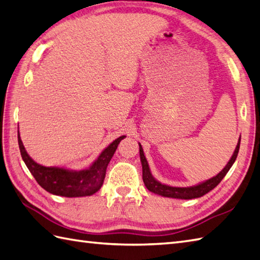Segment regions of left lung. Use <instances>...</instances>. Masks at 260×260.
Segmentation results:
<instances>
[{"label": "left lung", "instance_id": "left-lung-1", "mask_svg": "<svg viewBox=\"0 0 260 260\" xmlns=\"http://www.w3.org/2000/svg\"><path fill=\"white\" fill-rule=\"evenodd\" d=\"M239 147H240V139L237 143V147H236V149H235V152L233 154L232 159L228 161L227 166L224 167V168L220 172H219V174L216 177H213V178L209 179V180H207L203 183H199V184H197V186L187 187V188H179V187L167 186V184H162V183H160L159 181L155 180V179L152 177L151 172H150L149 165L147 162L145 153H143L142 147L139 143L140 160H141V165H142L143 182H145V186L147 187L149 191L160 194V196H164V197L177 198V199H193V198L203 197L204 194L208 193L210 190H212L213 188L217 187V184L222 180L224 176L227 175V172L229 171L230 168H232V166L234 165L236 158H237Z\"/></svg>", "mask_w": 260, "mask_h": 260}]
</instances>
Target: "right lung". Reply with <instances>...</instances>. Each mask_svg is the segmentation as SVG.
I'll return each instance as SVG.
<instances>
[{
    "label": "right lung",
    "instance_id": "right-lung-1",
    "mask_svg": "<svg viewBox=\"0 0 260 260\" xmlns=\"http://www.w3.org/2000/svg\"><path fill=\"white\" fill-rule=\"evenodd\" d=\"M124 136L115 139L110 146L107 147L89 169L81 171H70L57 167H44L32 160L25 151L21 141L20 134L17 136L22 159L27 169L36 178L37 182L48 192L62 197H84L95 193L102 186L106 177L107 167L110 162L113 153L117 150L120 141Z\"/></svg>",
    "mask_w": 260,
    "mask_h": 260
}]
</instances>
